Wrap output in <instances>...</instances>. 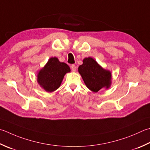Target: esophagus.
I'll use <instances>...</instances> for the list:
<instances>
[{
  "mask_svg": "<svg viewBox=\"0 0 150 150\" xmlns=\"http://www.w3.org/2000/svg\"><path fill=\"white\" fill-rule=\"evenodd\" d=\"M71 69L72 70V71H75L76 69H77V67H76V66L75 65H71Z\"/></svg>",
  "mask_w": 150,
  "mask_h": 150,
  "instance_id": "esophagus-1",
  "label": "esophagus"
}]
</instances>
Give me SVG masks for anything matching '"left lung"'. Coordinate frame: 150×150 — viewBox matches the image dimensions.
<instances>
[{"label":"left lung","mask_w":150,"mask_h":150,"mask_svg":"<svg viewBox=\"0 0 150 150\" xmlns=\"http://www.w3.org/2000/svg\"><path fill=\"white\" fill-rule=\"evenodd\" d=\"M78 71L86 87L93 92H98L102 88H109L112 84L111 72L102 67L92 57L84 58Z\"/></svg>","instance_id":"8db88e82"}]
</instances>
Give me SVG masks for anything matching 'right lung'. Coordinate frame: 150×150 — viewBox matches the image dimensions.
Segmentation results:
<instances>
[{"instance_id":"1","label":"right lung","mask_w":150,"mask_h":150,"mask_svg":"<svg viewBox=\"0 0 150 150\" xmlns=\"http://www.w3.org/2000/svg\"><path fill=\"white\" fill-rule=\"evenodd\" d=\"M71 71L69 66L61 62L57 57L50 58L37 74V82L47 92H52L60 86L67 73Z\"/></svg>"}]
</instances>
